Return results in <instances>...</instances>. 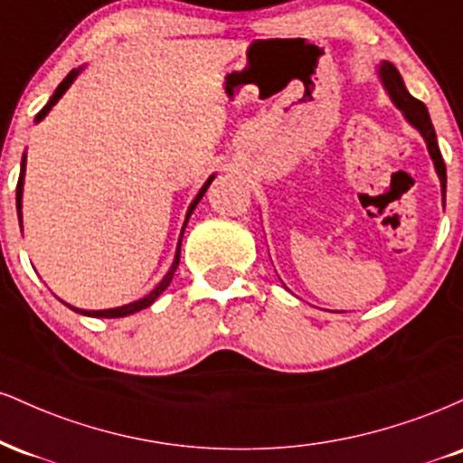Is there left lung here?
I'll use <instances>...</instances> for the list:
<instances>
[{
  "instance_id": "1",
  "label": "left lung",
  "mask_w": 463,
  "mask_h": 463,
  "mask_svg": "<svg viewBox=\"0 0 463 463\" xmlns=\"http://www.w3.org/2000/svg\"><path fill=\"white\" fill-rule=\"evenodd\" d=\"M376 76H379L381 84H383L385 93L390 95L392 104L401 110L402 117L407 119V124L413 126V128L420 132V137H422L424 143H427L429 156H431L435 174H438L439 178V187H442V204H446V165H444L442 154H439L438 137H435V128L431 124V117H429L427 106L407 91L401 73H398V69L392 65V62L387 61L381 62L379 69H376Z\"/></svg>"
}]
</instances>
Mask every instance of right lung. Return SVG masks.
I'll return each instance as SVG.
<instances>
[{"label": "right lung", "mask_w": 463, "mask_h": 463, "mask_svg": "<svg viewBox=\"0 0 463 463\" xmlns=\"http://www.w3.org/2000/svg\"><path fill=\"white\" fill-rule=\"evenodd\" d=\"M82 69H84V65H82V67H78V69H71V71L67 73V78L62 80V82L58 84V87H56V91H54V95H52V98H50V102H47V104L43 106V109L39 110V115L34 117V124H39V121H43V119H45L47 113H50V110L54 109L58 99H61L62 95L67 93V89L71 87V84H73V80H76V78L80 76V73H82ZM25 161H28V154L24 152V156H21V172H19V183H17V215H19V226H21V231H24V215H21V209H24V178H25ZM213 178H215V174H211L209 180H206V183L202 184V189L198 191V194H195V198L191 200V204H189V209H187V215H184V224H183V231H180V239H178V246H176V254H174V261H172V265H169L167 274L163 276V280H161V283H158L156 287H154V289L150 291V294H147V296H143V298L135 300V302H128V305L115 307V309H99V311H89V309H78V307H71V305H67V302H65V305L69 307V309H73V311H76V313H80V316H89V317H126V316H132V313H137V311H141V309H147V307H150L152 302L156 300L158 296H161L165 289H167L169 283H172V279H174V272H176V268H178V263H180V243H183V232H184V228H187V222H189L191 213H194V209H195V206H198V202L202 200V195L206 194V189H209V184L213 183Z\"/></svg>", "instance_id": "1"}]
</instances>
